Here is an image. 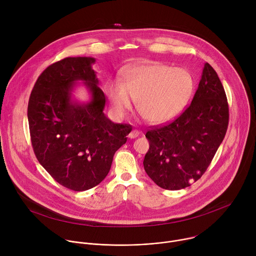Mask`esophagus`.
Here are the masks:
<instances>
[{
	"instance_id": "1",
	"label": "esophagus",
	"mask_w": 256,
	"mask_h": 256,
	"mask_svg": "<svg viewBox=\"0 0 256 256\" xmlns=\"http://www.w3.org/2000/svg\"><path fill=\"white\" fill-rule=\"evenodd\" d=\"M140 136V132L138 130H132L130 134H128V138H136Z\"/></svg>"
}]
</instances>
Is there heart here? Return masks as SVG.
<instances>
[{
	"label": "heart",
	"instance_id": "obj_1",
	"mask_svg": "<svg viewBox=\"0 0 256 256\" xmlns=\"http://www.w3.org/2000/svg\"><path fill=\"white\" fill-rule=\"evenodd\" d=\"M196 89V80L186 68L150 62L134 64L124 75V84L110 81L105 92L120 118L132 110L138 101V110L152 124H167L184 110Z\"/></svg>",
	"mask_w": 256,
	"mask_h": 256
}]
</instances>
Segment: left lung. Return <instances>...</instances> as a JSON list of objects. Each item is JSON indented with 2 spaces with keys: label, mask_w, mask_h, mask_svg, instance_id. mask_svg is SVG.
Segmentation results:
<instances>
[{
  "label": "left lung",
  "mask_w": 256,
  "mask_h": 256,
  "mask_svg": "<svg viewBox=\"0 0 256 256\" xmlns=\"http://www.w3.org/2000/svg\"><path fill=\"white\" fill-rule=\"evenodd\" d=\"M229 106L216 70L206 62L190 105L172 122L146 134L150 148L144 168L155 184L178 190L198 180L223 142Z\"/></svg>",
  "instance_id": "1"
}]
</instances>
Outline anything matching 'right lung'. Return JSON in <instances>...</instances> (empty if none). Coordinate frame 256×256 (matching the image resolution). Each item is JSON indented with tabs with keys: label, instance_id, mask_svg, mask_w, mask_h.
I'll list each match as a JSON object with an SVG mask.
<instances>
[{
	"label": "right lung",
	"instance_id": "right-lung-1",
	"mask_svg": "<svg viewBox=\"0 0 256 256\" xmlns=\"http://www.w3.org/2000/svg\"><path fill=\"white\" fill-rule=\"evenodd\" d=\"M94 58H66L48 66L30 94L27 116L34 154L62 186L84 192L110 170L116 152L132 126L114 124L103 112L105 95L92 68ZM82 80L92 94L88 102L72 99Z\"/></svg>",
	"mask_w": 256,
	"mask_h": 256
}]
</instances>
